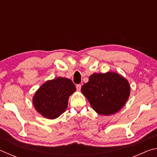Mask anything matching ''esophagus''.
I'll use <instances>...</instances> for the list:
<instances>
[{
  "mask_svg": "<svg viewBox=\"0 0 157 157\" xmlns=\"http://www.w3.org/2000/svg\"><path fill=\"white\" fill-rule=\"evenodd\" d=\"M76 89H77V91H80L81 89V85L80 84H77L76 85Z\"/></svg>",
  "mask_w": 157,
  "mask_h": 157,
  "instance_id": "obj_1",
  "label": "esophagus"
}]
</instances>
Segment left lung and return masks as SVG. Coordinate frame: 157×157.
<instances>
[{"label":"left lung","mask_w":157,"mask_h":157,"mask_svg":"<svg viewBox=\"0 0 157 157\" xmlns=\"http://www.w3.org/2000/svg\"><path fill=\"white\" fill-rule=\"evenodd\" d=\"M81 91L95 112L109 116L125 105L130 95V85L126 78L116 72L94 73Z\"/></svg>","instance_id":"1"}]
</instances>
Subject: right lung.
<instances>
[{
    "label": "right lung",
    "instance_id": "add662e5",
    "mask_svg": "<svg viewBox=\"0 0 157 157\" xmlns=\"http://www.w3.org/2000/svg\"><path fill=\"white\" fill-rule=\"evenodd\" d=\"M75 91L70 79L58 77L44 82L36 90L33 98V105L44 118L55 119L66 110L69 96Z\"/></svg>",
    "mask_w": 157,
    "mask_h": 157
}]
</instances>
